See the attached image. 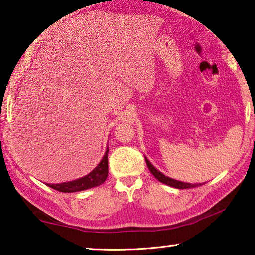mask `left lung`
Segmentation results:
<instances>
[{
    "mask_svg": "<svg viewBox=\"0 0 255 255\" xmlns=\"http://www.w3.org/2000/svg\"><path fill=\"white\" fill-rule=\"evenodd\" d=\"M145 160H146V165H147L149 172L153 174V176H154L156 180H159L160 182L167 184V186L173 187V188H177V189H188V188H195V187L202 186V184H203V183H187V182H182V181H177V180L170 179V177L166 176L165 174H162L161 172H160V170L156 169L155 167L148 161V159L146 158V156H145Z\"/></svg>",
    "mask_w": 255,
    "mask_h": 255,
    "instance_id": "8db88e82",
    "label": "left lung"
}]
</instances>
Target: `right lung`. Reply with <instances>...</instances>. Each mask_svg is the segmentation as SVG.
Segmentation results:
<instances>
[{
	"label": "right lung",
	"mask_w": 255,
	"mask_h": 255,
	"mask_svg": "<svg viewBox=\"0 0 255 255\" xmlns=\"http://www.w3.org/2000/svg\"><path fill=\"white\" fill-rule=\"evenodd\" d=\"M108 152H109V147L107 146L106 153H104L102 160H101L99 165H97L89 174H87L86 176H82L80 177V179L68 181V182L64 183L46 184L55 190L61 191V193H76V191H82L86 189H90V188L101 186L108 177Z\"/></svg>",
	"instance_id": "obj_1"
}]
</instances>
